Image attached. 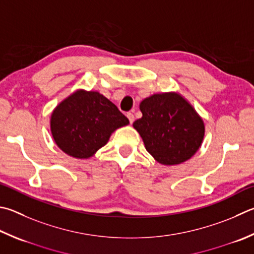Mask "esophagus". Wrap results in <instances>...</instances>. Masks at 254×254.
Wrapping results in <instances>:
<instances>
[{"label":"esophagus","mask_w":254,"mask_h":254,"mask_svg":"<svg viewBox=\"0 0 254 254\" xmlns=\"http://www.w3.org/2000/svg\"><path fill=\"white\" fill-rule=\"evenodd\" d=\"M127 119H128V121H130V123L134 122V115H133V113L128 112V113L127 114Z\"/></svg>","instance_id":"obj_1"}]
</instances>
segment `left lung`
<instances>
[{
	"label": "left lung",
	"instance_id": "1",
	"mask_svg": "<svg viewBox=\"0 0 254 254\" xmlns=\"http://www.w3.org/2000/svg\"><path fill=\"white\" fill-rule=\"evenodd\" d=\"M142 118L133 123L145 149L163 165L191 159L204 137V122L177 92L156 93L140 103Z\"/></svg>",
	"mask_w": 254,
	"mask_h": 254
}]
</instances>
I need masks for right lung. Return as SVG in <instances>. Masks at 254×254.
Here are the masks:
<instances>
[{
    "instance_id": "add662e5",
    "label": "right lung",
    "mask_w": 254,
    "mask_h": 254,
    "mask_svg": "<svg viewBox=\"0 0 254 254\" xmlns=\"http://www.w3.org/2000/svg\"><path fill=\"white\" fill-rule=\"evenodd\" d=\"M127 124L126 115L104 95L82 89L59 103L50 120L54 142L75 159L91 158L117 128Z\"/></svg>"
}]
</instances>
